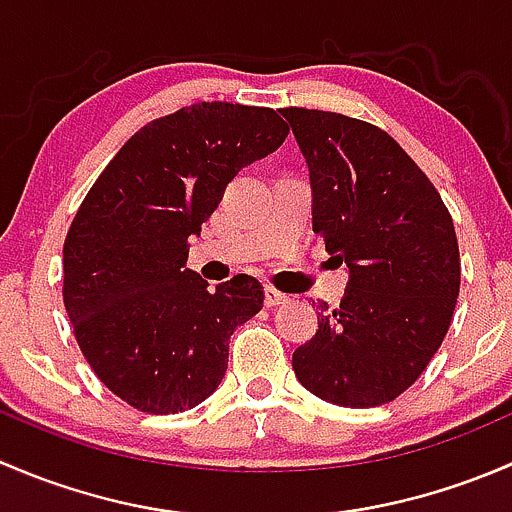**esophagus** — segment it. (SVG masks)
I'll return each mask as SVG.
<instances>
[{
	"label": "esophagus",
	"mask_w": 512,
	"mask_h": 512,
	"mask_svg": "<svg viewBox=\"0 0 512 512\" xmlns=\"http://www.w3.org/2000/svg\"><path fill=\"white\" fill-rule=\"evenodd\" d=\"M289 302V297L285 292H280V289L275 287H265V304L267 307H280V304Z\"/></svg>",
	"instance_id": "1"
}]
</instances>
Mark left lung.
Listing matches in <instances>:
<instances>
[{"label":"left lung","mask_w":512,"mask_h":512,"mask_svg":"<svg viewBox=\"0 0 512 512\" xmlns=\"http://www.w3.org/2000/svg\"><path fill=\"white\" fill-rule=\"evenodd\" d=\"M307 160L312 227L347 265L337 309L292 354L299 384L349 409L394 401L441 347L461 287L453 220L386 131L329 111L282 108Z\"/></svg>","instance_id":"left-lung-1"}]
</instances>
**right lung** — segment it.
Returning <instances> with one entry per match:
<instances>
[{
    "instance_id": "add662e5",
    "label": "right lung",
    "mask_w": 512,
    "mask_h": 512,
    "mask_svg": "<svg viewBox=\"0 0 512 512\" xmlns=\"http://www.w3.org/2000/svg\"><path fill=\"white\" fill-rule=\"evenodd\" d=\"M287 133L272 108L193 103L131 136L81 203L64 242L66 312L91 369L133 409L178 414L223 381L227 342L265 292L247 275L210 289L188 240Z\"/></svg>"
}]
</instances>
